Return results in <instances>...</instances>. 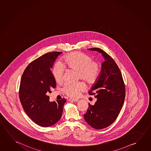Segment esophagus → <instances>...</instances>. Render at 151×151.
I'll list each match as a JSON object with an SVG mask.
<instances>
[{
  "label": "esophagus",
  "mask_w": 151,
  "mask_h": 151,
  "mask_svg": "<svg viewBox=\"0 0 151 151\" xmlns=\"http://www.w3.org/2000/svg\"><path fill=\"white\" fill-rule=\"evenodd\" d=\"M69 100L71 101H73V102H77L78 101V100L77 99H70Z\"/></svg>",
  "instance_id": "obj_1"
}]
</instances>
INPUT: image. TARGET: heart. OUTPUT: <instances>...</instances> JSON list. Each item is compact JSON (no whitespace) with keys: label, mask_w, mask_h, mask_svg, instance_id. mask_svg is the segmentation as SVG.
<instances>
[{"label":"heart","mask_w":151,"mask_h":151,"mask_svg":"<svg viewBox=\"0 0 151 151\" xmlns=\"http://www.w3.org/2000/svg\"><path fill=\"white\" fill-rule=\"evenodd\" d=\"M61 63L62 65L56 63L52 69L54 79L58 83L63 81L64 67L78 72L79 78L88 84L95 83L100 75L99 64L93 61L91 56L81 52H74L65 56ZM86 89V85L82 82L76 84L67 83L63 88V91L67 95L73 98L78 97L81 92Z\"/></svg>","instance_id":"b5f03b06"}]
</instances>
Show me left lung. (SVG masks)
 <instances>
[{"mask_svg":"<svg viewBox=\"0 0 151 151\" xmlns=\"http://www.w3.org/2000/svg\"><path fill=\"white\" fill-rule=\"evenodd\" d=\"M88 50L102 54L104 61L101 64L100 75L89 93L95 95L97 101L93 105L89 104L85 120L95 129L107 128L118 116L125 99V85L120 70L114 59L99 48Z\"/></svg>","mask_w":151,"mask_h":151,"instance_id":"8db88e82","label":"left lung"}]
</instances>
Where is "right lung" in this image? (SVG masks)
Listing matches in <instances>:
<instances>
[{"label": "right lung", "mask_w": 151, "mask_h": 151, "mask_svg": "<svg viewBox=\"0 0 151 151\" xmlns=\"http://www.w3.org/2000/svg\"><path fill=\"white\" fill-rule=\"evenodd\" d=\"M61 52H49L30 63L23 72L19 98L23 110L32 120L43 127L55 124L60 119L66 99L50 101L47 94L55 88L51 71Z\"/></svg>", "instance_id": "obj_1"}]
</instances>
